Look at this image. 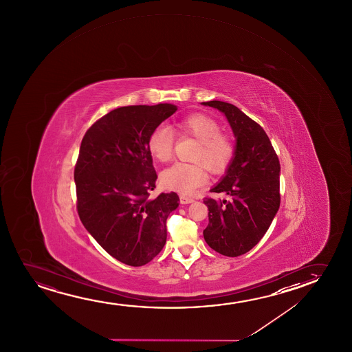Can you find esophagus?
Here are the masks:
<instances>
[{
  "mask_svg": "<svg viewBox=\"0 0 352 352\" xmlns=\"http://www.w3.org/2000/svg\"><path fill=\"white\" fill-rule=\"evenodd\" d=\"M180 202H182V204H188V203L193 202V198L185 197V196H182V197H180Z\"/></svg>",
  "mask_w": 352,
  "mask_h": 352,
  "instance_id": "esophagus-1",
  "label": "esophagus"
}]
</instances>
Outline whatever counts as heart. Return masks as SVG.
<instances>
[{"mask_svg":"<svg viewBox=\"0 0 352 352\" xmlns=\"http://www.w3.org/2000/svg\"><path fill=\"white\" fill-rule=\"evenodd\" d=\"M175 132L180 137H190L197 140L191 160L196 164H175L161 173V183L164 188L188 196L207 183L209 172L222 173L234 155V142L231 135L220 131V126L212 116L203 113H193L174 124ZM174 135L172 131L160 126L148 138V149L159 162H168L173 156ZM200 164H198L197 162Z\"/></svg>","mask_w":352,"mask_h":352,"instance_id":"1","label":"heart"}]
</instances>
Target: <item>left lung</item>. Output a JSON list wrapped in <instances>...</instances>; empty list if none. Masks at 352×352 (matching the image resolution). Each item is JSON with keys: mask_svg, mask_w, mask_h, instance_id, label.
Here are the masks:
<instances>
[{"mask_svg": "<svg viewBox=\"0 0 352 352\" xmlns=\"http://www.w3.org/2000/svg\"><path fill=\"white\" fill-rule=\"evenodd\" d=\"M226 116L236 138L226 175L210 191L228 199L204 198L209 223L203 231L212 250L244 255L262 239L280 207V162L265 130L231 103L202 102Z\"/></svg>", "mask_w": 352, "mask_h": 352, "instance_id": "1", "label": "left lung"}]
</instances>
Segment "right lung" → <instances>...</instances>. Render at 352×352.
Wrapping results in <instances>:
<instances>
[{
  "label": "right lung",
  "instance_id": "1",
  "mask_svg": "<svg viewBox=\"0 0 352 352\" xmlns=\"http://www.w3.org/2000/svg\"><path fill=\"white\" fill-rule=\"evenodd\" d=\"M177 106L116 108L82 137L74 167L77 210L84 227L104 250L125 265H146L162 250L166 221L179 206L175 192L149 197L157 174L148 138Z\"/></svg>",
  "mask_w": 352,
  "mask_h": 352
}]
</instances>
